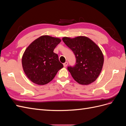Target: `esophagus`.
Returning <instances> with one entry per match:
<instances>
[{"label":"esophagus","mask_w":126,"mask_h":126,"mask_svg":"<svg viewBox=\"0 0 126 126\" xmlns=\"http://www.w3.org/2000/svg\"><path fill=\"white\" fill-rule=\"evenodd\" d=\"M68 65V62H65L64 63H63V66L64 67H66Z\"/></svg>","instance_id":"esophagus-1"}]
</instances>
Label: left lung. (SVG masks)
<instances>
[{
	"label": "left lung",
	"mask_w": 126,
	"mask_h": 126,
	"mask_svg": "<svg viewBox=\"0 0 126 126\" xmlns=\"http://www.w3.org/2000/svg\"><path fill=\"white\" fill-rule=\"evenodd\" d=\"M62 39L74 52L76 58V65L68 67L72 78L82 85L94 82L99 76L104 64V55L100 48L86 36L72 38L64 37Z\"/></svg>",
	"instance_id": "obj_1"
}]
</instances>
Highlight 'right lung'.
Here are the masks:
<instances>
[{"label": "right lung", "instance_id": "right-lung-1", "mask_svg": "<svg viewBox=\"0 0 126 126\" xmlns=\"http://www.w3.org/2000/svg\"><path fill=\"white\" fill-rule=\"evenodd\" d=\"M61 41L59 38L41 36L26 49L22 57V66L30 81L38 85L47 84L63 68L58 55L54 52Z\"/></svg>", "mask_w": 126, "mask_h": 126}]
</instances>
